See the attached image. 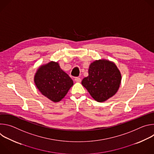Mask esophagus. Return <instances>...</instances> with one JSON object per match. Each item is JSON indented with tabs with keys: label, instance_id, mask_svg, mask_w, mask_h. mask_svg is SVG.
Segmentation results:
<instances>
[{
	"label": "esophagus",
	"instance_id": "34e87169",
	"mask_svg": "<svg viewBox=\"0 0 154 154\" xmlns=\"http://www.w3.org/2000/svg\"><path fill=\"white\" fill-rule=\"evenodd\" d=\"M74 80L76 82H81V79L80 77H75Z\"/></svg>",
	"mask_w": 154,
	"mask_h": 154
}]
</instances>
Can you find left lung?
<instances>
[{
    "instance_id": "1",
    "label": "left lung",
    "mask_w": 154,
    "mask_h": 154,
    "mask_svg": "<svg viewBox=\"0 0 154 154\" xmlns=\"http://www.w3.org/2000/svg\"><path fill=\"white\" fill-rule=\"evenodd\" d=\"M121 82V74L116 65L99 60L91 63L88 76L82 80V84L94 100L102 102L116 93Z\"/></svg>"
}]
</instances>
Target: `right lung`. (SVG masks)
I'll return each instance as SVG.
<instances>
[{
    "mask_svg": "<svg viewBox=\"0 0 154 154\" xmlns=\"http://www.w3.org/2000/svg\"><path fill=\"white\" fill-rule=\"evenodd\" d=\"M34 82L41 94L54 102L64 98L74 84L71 77L54 61L41 66L35 74Z\"/></svg>",
    "mask_w": 154,
    "mask_h": 154,
    "instance_id": "obj_1",
    "label": "right lung"
}]
</instances>
